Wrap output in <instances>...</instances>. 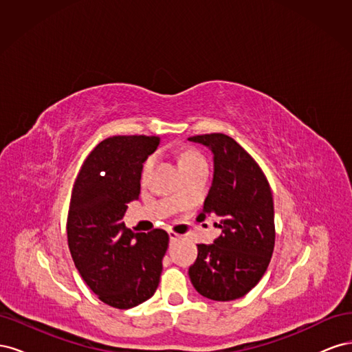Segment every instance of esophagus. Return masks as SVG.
<instances>
[{"label": "esophagus", "mask_w": 352, "mask_h": 352, "mask_svg": "<svg viewBox=\"0 0 352 352\" xmlns=\"http://www.w3.org/2000/svg\"><path fill=\"white\" fill-rule=\"evenodd\" d=\"M168 238H170V241H177L180 238V235L173 230H168Z\"/></svg>", "instance_id": "obj_1"}]
</instances>
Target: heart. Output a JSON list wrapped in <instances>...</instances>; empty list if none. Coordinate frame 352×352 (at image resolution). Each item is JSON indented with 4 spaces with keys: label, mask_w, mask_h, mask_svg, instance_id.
<instances>
[{
    "label": "heart",
    "mask_w": 352,
    "mask_h": 352,
    "mask_svg": "<svg viewBox=\"0 0 352 352\" xmlns=\"http://www.w3.org/2000/svg\"><path fill=\"white\" fill-rule=\"evenodd\" d=\"M153 157H150L146 160V162L144 163V167H142V173L146 175L148 170L151 168L153 166ZM197 162H204V158H202V155L197 151H192V150H188V151H184L182 154H180L179 157V166H184V164H190V163H197Z\"/></svg>",
    "instance_id": "b5f03b06"
}]
</instances>
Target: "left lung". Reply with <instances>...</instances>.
<instances>
[{
	"label": "left lung",
	"instance_id": "1",
	"mask_svg": "<svg viewBox=\"0 0 352 352\" xmlns=\"http://www.w3.org/2000/svg\"><path fill=\"white\" fill-rule=\"evenodd\" d=\"M208 146L214 175L202 221L212 214L221 235L214 243L198 245L189 267L195 289L212 301H233L247 295L269 267L274 248V208L267 177L257 162L230 136L207 133L188 138Z\"/></svg>",
	"mask_w": 352,
	"mask_h": 352
}]
</instances>
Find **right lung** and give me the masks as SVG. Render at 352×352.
Segmentation results:
<instances>
[{
	"label": "right lung",
	"mask_w": 352,
	"mask_h": 352,
	"mask_svg": "<svg viewBox=\"0 0 352 352\" xmlns=\"http://www.w3.org/2000/svg\"><path fill=\"white\" fill-rule=\"evenodd\" d=\"M158 136H111L85 160L74 180L67 242L82 279L100 300L127 310L154 295L168 235L135 233L124 226L127 204L140 198L142 164Z\"/></svg>",
	"instance_id": "obj_1"
}]
</instances>
